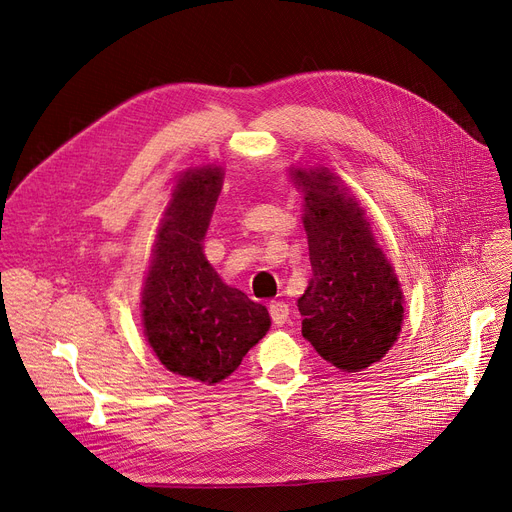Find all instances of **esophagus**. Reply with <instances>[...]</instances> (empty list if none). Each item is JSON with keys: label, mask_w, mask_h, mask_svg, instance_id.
I'll list each match as a JSON object with an SVG mask.
<instances>
[{"label": "esophagus", "mask_w": 512, "mask_h": 512, "mask_svg": "<svg viewBox=\"0 0 512 512\" xmlns=\"http://www.w3.org/2000/svg\"><path fill=\"white\" fill-rule=\"evenodd\" d=\"M269 313H271V319H273L275 325H283V323H288L290 306H288V302H283V300H273L269 304Z\"/></svg>", "instance_id": "obj_1"}]
</instances>
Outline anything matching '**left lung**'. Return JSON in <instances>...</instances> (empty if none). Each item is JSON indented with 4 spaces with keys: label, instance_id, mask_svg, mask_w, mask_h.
<instances>
[{
    "label": "left lung",
    "instance_id": "1",
    "mask_svg": "<svg viewBox=\"0 0 512 512\" xmlns=\"http://www.w3.org/2000/svg\"><path fill=\"white\" fill-rule=\"evenodd\" d=\"M294 180L306 193L304 229L313 267L298 298L302 336L340 370H365L386 355L401 332L399 281L363 210L344 197L330 172L296 170Z\"/></svg>",
    "mask_w": 512,
    "mask_h": 512
}]
</instances>
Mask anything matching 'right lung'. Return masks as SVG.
<instances>
[{
  "label": "right lung",
  "mask_w": 512,
  "mask_h": 512,
  "mask_svg": "<svg viewBox=\"0 0 512 512\" xmlns=\"http://www.w3.org/2000/svg\"><path fill=\"white\" fill-rule=\"evenodd\" d=\"M220 185V168L180 178L142 292L145 334L159 361L208 384L231 376L271 325L269 311L222 283L201 252Z\"/></svg>",
  "instance_id": "1"
}]
</instances>
